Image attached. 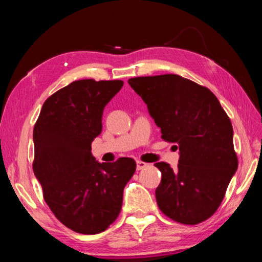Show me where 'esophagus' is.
I'll use <instances>...</instances> for the list:
<instances>
[{"mask_svg": "<svg viewBox=\"0 0 262 262\" xmlns=\"http://www.w3.org/2000/svg\"><path fill=\"white\" fill-rule=\"evenodd\" d=\"M147 165H148V164L147 163H144V162H141V161H137L136 162V168H137V170H143V168H145V167H147Z\"/></svg>", "mask_w": 262, "mask_h": 262, "instance_id": "esophagus-1", "label": "esophagus"}]
</instances>
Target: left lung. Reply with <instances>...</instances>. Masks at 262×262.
<instances>
[{
	"mask_svg": "<svg viewBox=\"0 0 262 262\" xmlns=\"http://www.w3.org/2000/svg\"><path fill=\"white\" fill-rule=\"evenodd\" d=\"M128 83L148 106L162 139L179 148L178 168L159 162L156 201L164 214L198 224L214 214L237 171L231 121L219 99L179 75L134 77Z\"/></svg>",
	"mask_w": 262,
	"mask_h": 262,
	"instance_id": "8db88e82",
	"label": "left lung"
}]
</instances>
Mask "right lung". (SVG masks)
Returning <instances> with one entry per match:
<instances>
[{
  "mask_svg": "<svg viewBox=\"0 0 262 262\" xmlns=\"http://www.w3.org/2000/svg\"><path fill=\"white\" fill-rule=\"evenodd\" d=\"M122 85L119 79L70 83L47 98L34 125V176L53 214L75 232H103L117 220L136 170L133 158L99 163L91 154L105 106Z\"/></svg>",
  "mask_w": 262,
  "mask_h": 262,
  "instance_id": "add662e5",
  "label": "right lung"
}]
</instances>
